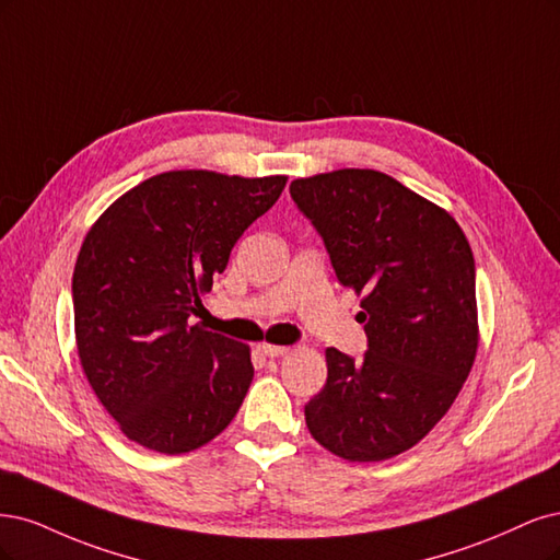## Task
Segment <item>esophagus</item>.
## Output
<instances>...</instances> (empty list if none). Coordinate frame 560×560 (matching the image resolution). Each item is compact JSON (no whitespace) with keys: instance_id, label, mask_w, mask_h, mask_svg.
Listing matches in <instances>:
<instances>
[{"instance_id":"34e87169","label":"esophagus","mask_w":560,"mask_h":560,"mask_svg":"<svg viewBox=\"0 0 560 560\" xmlns=\"http://www.w3.org/2000/svg\"><path fill=\"white\" fill-rule=\"evenodd\" d=\"M258 351H260L262 355H267V358H279V355H283L288 349H285V347H279V345H258Z\"/></svg>"}]
</instances>
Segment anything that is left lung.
I'll use <instances>...</instances> for the list:
<instances>
[{"label":"left lung","mask_w":560,"mask_h":560,"mask_svg":"<svg viewBox=\"0 0 560 560\" xmlns=\"http://www.w3.org/2000/svg\"><path fill=\"white\" fill-rule=\"evenodd\" d=\"M337 281L360 300V363L326 351L328 382L304 405L306 428L335 456L370 463L421 442L472 370L479 330L475 258L451 215L374 170L295 178Z\"/></svg>","instance_id":"1"}]
</instances>
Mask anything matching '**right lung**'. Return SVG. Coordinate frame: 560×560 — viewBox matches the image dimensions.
I'll list each match as a JSON object with an SVG mask.
<instances>
[{
	"label": "right lung",
	"mask_w": 560,
	"mask_h": 560,
	"mask_svg": "<svg viewBox=\"0 0 560 560\" xmlns=\"http://www.w3.org/2000/svg\"><path fill=\"white\" fill-rule=\"evenodd\" d=\"M285 182L165 172L118 197L85 234L71 279L79 358L132 442L188 454L240 411L254 378L248 347L188 318Z\"/></svg>",
	"instance_id": "obj_1"
}]
</instances>
